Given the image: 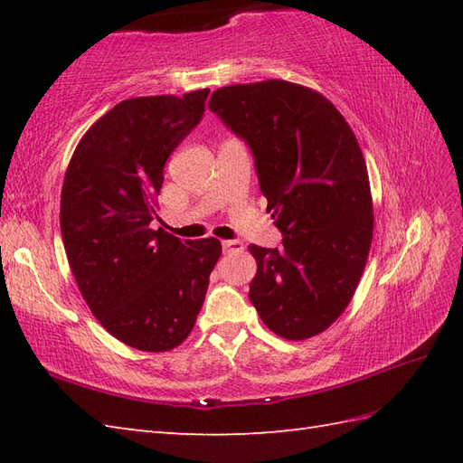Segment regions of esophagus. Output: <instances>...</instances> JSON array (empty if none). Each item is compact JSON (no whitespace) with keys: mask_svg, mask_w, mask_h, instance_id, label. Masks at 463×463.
I'll list each match as a JSON object with an SVG mask.
<instances>
[{"mask_svg":"<svg viewBox=\"0 0 463 463\" xmlns=\"http://www.w3.org/2000/svg\"><path fill=\"white\" fill-rule=\"evenodd\" d=\"M222 250L226 254H232V252H242L244 250V244L241 241H222Z\"/></svg>","mask_w":463,"mask_h":463,"instance_id":"obj_1","label":"esophagus"}]
</instances>
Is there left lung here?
<instances>
[{"mask_svg": "<svg viewBox=\"0 0 463 463\" xmlns=\"http://www.w3.org/2000/svg\"><path fill=\"white\" fill-rule=\"evenodd\" d=\"M209 109L249 145L280 249L252 244L249 298L287 340L326 330L366 267L373 214L360 145L326 97L270 80L216 90Z\"/></svg>", "mask_w": 463, "mask_h": 463, "instance_id": "8db88e82", "label": "left lung"}]
</instances>
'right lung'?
Segmentation results:
<instances>
[{
	"mask_svg": "<svg viewBox=\"0 0 463 463\" xmlns=\"http://www.w3.org/2000/svg\"><path fill=\"white\" fill-rule=\"evenodd\" d=\"M209 93L121 101L83 135L65 173L69 267L93 317L137 350H173L189 336L222 252L216 239L151 229L165 163L201 123Z\"/></svg>",
	"mask_w": 463,
	"mask_h": 463,
	"instance_id": "add662e5",
	"label": "right lung"
}]
</instances>
